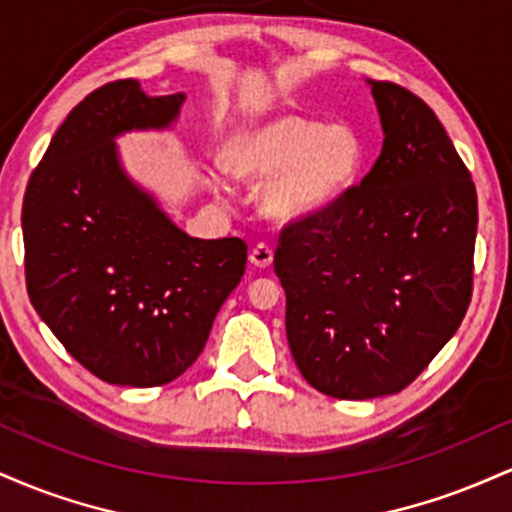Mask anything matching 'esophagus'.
<instances>
[{
    "label": "esophagus",
    "instance_id": "1",
    "mask_svg": "<svg viewBox=\"0 0 512 512\" xmlns=\"http://www.w3.org/2000/svg\"><path fill=\"white\" fill-rule=\"evenodd\" d=\"M272 260H274V250L269 248V245H264V243H257L255 248L250 250V262L255 264V267H260V269H267L269 264H272Z\"/></svg>",
    "mask_w": 512,
    "mask_h": 512
}]
</instances>
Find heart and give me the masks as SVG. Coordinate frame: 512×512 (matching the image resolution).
Instances as JSON below:
<instances>
[{"mask_svg": "<svg viewBox=\"0 0 512 512\" xmlns=\"http://www.w3.org/2000/svg\"><path fill=\"white\" fill-rule=\"evenodd\" d=\"M368 149L351 125H325L313 115L279 113L245 122L231 137L223 163L233 178L260 185L269 219H317L356 190Z\"/></svg>", "mask_w": 512, "mask_h": 512, "instance_id": "heart-1", "label": "heart"}]
</instances>
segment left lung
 I'll return each instance as SVG.
<instances>
[{
  "mask_svg": "<svg viewBox=\"0 0 512 512\" xmlns=\"http://www.w3.org/2000/svg\"><path fill=\"white\" fill-rule=\"evenodd\" d=\"M383 151L339 207L281 231L286 337L315 390L395 395L450 342L472 301L477 190L436 113L368 81Z\"/></svg>",
  "mask_w": 512,
  "mask_h": 512,
  "instance_id": "left-lung-1",
  "label": "left lung"
}]
</instances>
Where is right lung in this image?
I'll return each instance as SVG.
<instances>
[{
  "label": "right lung",
  "mask_w": 512,
  "mask_h": 512,
  "mask_svg": "<svg viewBox=\"0 0 512 512\" xmlns=\"http://www.w3.org/2000/svg\"><path fill=\"white\" fill-rule=\"evenodd\" d=\"M182 103L185 93L146 96L134 79L96 88L57 129L23 195L28 298L110 385L180 378L245 274V240L187 236L117 156L115 137L170 127Z\"/></svg>",
  "instance_id": "1"
}]
</instances>
